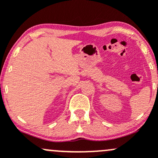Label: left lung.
Masks as SVG:
<instances>
[{"label":"left lung","instance_id":"obj_1","mask_svg":"<svg viewBox=\"0 0 158 158\" xmlns=\"http://www.w3.org/2000/svg\"><path fill=\"white\" fill-rule=\"evenodd\" d=\"M157 88H158V85H157Z\"/></svg>","mask_w":158,"mask_h":158}]
</instances>
